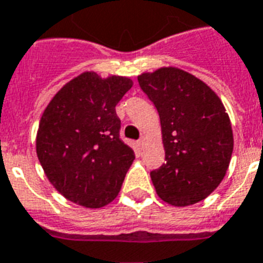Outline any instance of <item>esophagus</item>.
<instances>
[{"label":"esophagus","instance_id":"esophagus-1","mask_svg":"<svg viewBox=\"0 0 263 263\" xmlns=\"http://www.w3.org/2000/svg\"><path fill=\"white\" fill-rule=\"evenodd\" d=\"M137 144H138V146L142 149V147H144V145H145V138H141V140H138V142H137Z\"/></svg>","mask_w":263,"mask_h":263}]
</instances>
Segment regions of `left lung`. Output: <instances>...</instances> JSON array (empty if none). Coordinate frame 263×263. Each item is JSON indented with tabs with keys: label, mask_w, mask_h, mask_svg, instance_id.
<instances>
[{
	"label": "left lung",
	"mask_w": 263,
	"mask_h": 263,
	"mask_svg": "<svg viewBox=\"0 0 263 263\" xmlns=\"http://www.w3.org/2000/svg\"><path fill=\"white\" fill-rule=\"evenodd\" d=\"M161 123L165 162L151 172L158 197L175 207L204 200L230 165L233 127L224 105L210 86L177 67L138 75Z\"/></svg>",
	"instance_id": "obj_1"
}]
</instances>
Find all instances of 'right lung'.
<instances>
[{"instance_id":"right-lung-1","label":"right lung","mask_w":263,"mask_h":263,"mask_svg":"<svg viewBox=\"0 0 263 263\" xmlns=\"http://www.w3.org/2000/svg\"><path fill=\"white\" fill-rule=\"evenodd\" d=\"M132 86L130 78L84 71L45 107L36 153L49 183L67 200L102 208L118 196L134 152L119 138L116 106Z\"/></svg>"}]
</instances>
